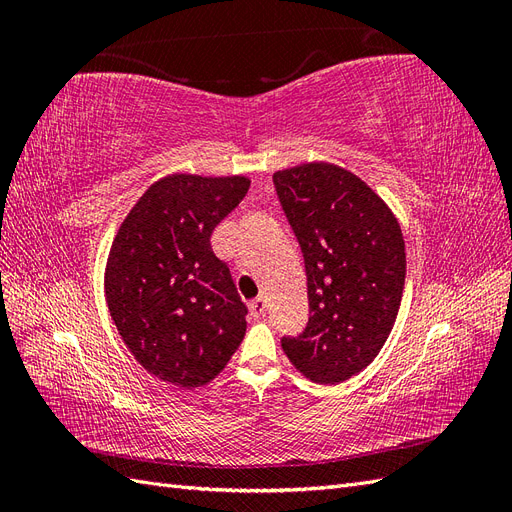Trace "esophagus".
<instances>
[{
  "label": "esophagus",
  "mask_w": 512,
  "mask_h": 512,
  "mask_svg": "<svg viewBox=\"0 0 512 512\" xmlns=\"http://www.w3.org/2000/svg\"><path fill=\"white\" fill-rule=\"evenodd\" d=\"M265 307H267V305H265V299H262V297H256V299L250 301V312H252L254 318L265 314Z\"/></svg>",
  "instance_id": "esophagus-1"
}]
</instances>
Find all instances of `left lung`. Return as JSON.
I'll return each mask as SVG.
<instances>
[{"mask_svg":"<svg viewBox=\"0 0 512 512\" xmlns=\"http://www.w3.org/2000/svg\"><path fill=\"white\" fill-rule=\"evenodd\" d=\"M273 185L299 241L309 320L282 337L290 363L318 384H339L376 359L404 294L406 245L384 200L327 162L277 170Z\"/></svg>","mask_w":512,"mask_h":512,"instance_id":"8db88e82","label":"left lung"}]
</instances>
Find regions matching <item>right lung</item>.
<instances>
[{
	"label": "right lung",
	"mask_w": 512,
	"mask_h": 512,
	"mask_svg": "<svg viewBox=\"0 0 512 512\" xmlns=\"http://www.w3.org/2000/svg\"><path fill=\"white\" fill-rule=\"evenodd\" d=\"M250 179L168 175L119 226L106 262L108 312L134 359L183 389L213 380L245 335L247 307L211 232Z\"/></svg>",
	"instance_id": "right-lung-1"
}]
</instances>
